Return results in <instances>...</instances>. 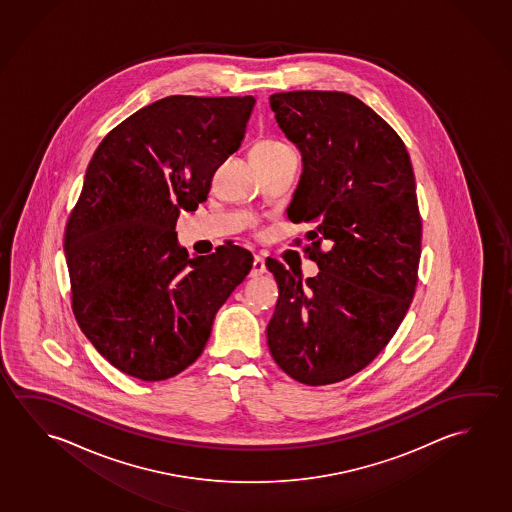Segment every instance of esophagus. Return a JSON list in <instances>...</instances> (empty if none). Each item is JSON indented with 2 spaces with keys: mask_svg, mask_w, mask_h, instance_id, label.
I'll return each mask as SVG.
<instances>
[{
  "mask_svg": "<svg viewBox=\"0 0 512 512\" xmlns=\"http://www.w3.org/2000/svg\"><path fill=\"white\" fill-rule=\"evenodd\" d=\"M265 272H267L265 260H263L261 256H254V261H252L251 277L261 276V274H265Z\"/></svg>",
  "mask_w": 512,
  "mask_h": 512,
  "instance_id": "esophagus-1",
  "label": "esophagus"
}]
</instances>
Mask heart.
<instances>
[{
    "instance_id": "heart-1",
    "label": "heart",
    "mask_w": 512,
    "mask_h": 512,
    "mask_svg": "<svg viewBox=\"0 0 512 512\" xmlns=\"http://www.w3.org/2000/svg\"><path fill=\"white\" fill-rule=\"evenodd\" d=\"M292 149L288 144H284L281 140H260L256 146L252 147V155H267V153H279V151H286Z\"/></svg>"
}]
</instances>
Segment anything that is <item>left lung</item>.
<instances>
[{
	"mask_svg": "<svg viewBox=\"0 0 512 512\" xmlns=\"http://www.w3.org/2000/svg\"><path fill=\"white\" fill-rule=\"evenodd\" d=\"M270 108L301 151L288 217L317 224L304 251L320 272L302 281L267 260L279 286L268 349L284 374L325 386L370 365L413 301L422 254L413 165L397 131L345 92H277Z\"/></svg>",
	"mask_w": 512,
	"mask_h": 512,
	"instance_id": "obj_1",
	"label": "left lung"
}]
</instances>
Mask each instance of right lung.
Masks as SVG:
<instances>
[{
  "label": "right lung",
  "mask_w": 512,
  "mask_h": 512,
  "mask_svg": "<svg viewBox=\"0 0 512 512\" xmlns=\"http://www.w3.org/2000/svg\"><path fill=\"white\" fill-rule=\"evenodd\" d=\"M252 96H169L110 131L90 160L65 226L73 311L122 374L165 381L201 356L213 318L251 272L220 245L188 258L179 211L197 210L220 163L244 140Z\"/></svg>",
  "instance_id": "obj_1"
}]
</instances>
